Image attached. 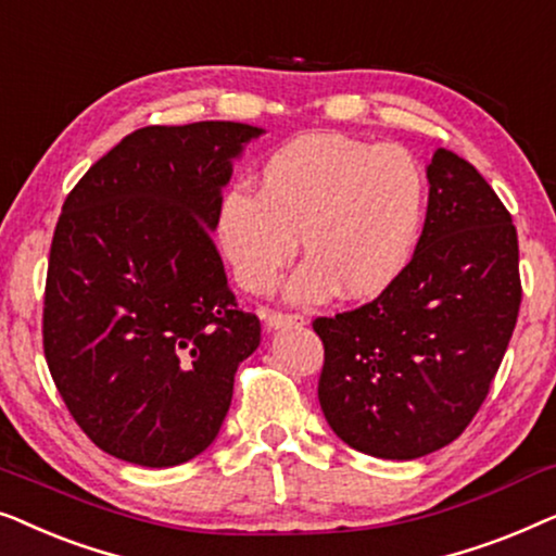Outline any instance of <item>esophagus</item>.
I'll return each instance as SVG.
<instances>
[{"label": "esophagus", "mask_w": 556, "mask_h": 556, "mask_svg": "<svg viewBox=\"0 0 556 556\" xmlns=\"http://www.w3.org/2000/svg\"><path fill=\"white\" fill-rule=\"evenodd\" d=\"M265 324H268V329H291V326H303L306 324V318L301 314H280V311H270V314H265Z\"/></svg>", "instance_id": "obj_1"}]
</instances>
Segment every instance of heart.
<instances>
[{"mask_svg":"<svg viewBox=\"0 0 556 556\" xmlns=\"http://www.w3.org/2000/svg\"><path fill=\"white\" fill-rule=\"evenodd\" d=\"M428 179L394 143L306 134L265 159L257 194L232 189L217 215L219 248L242 288L263 293L299 253L308 261L288 283L291 301L341 291L364 301L387 291L420 240Z\"/></svg>","mask_w":556,"mask_h":556,"instance_id":"b5f03b06","label":"heart"}]
</instances>
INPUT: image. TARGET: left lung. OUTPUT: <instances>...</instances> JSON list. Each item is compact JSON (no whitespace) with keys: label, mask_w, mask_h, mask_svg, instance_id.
I'll list each match as a JSON object with an SVG mask.
<instances>
[{"label":"left lung","mask_w":556,"mask_h":556,"mask_svg":"<svg viewBox=\"0 0 556 556\" xmlns=\"http://www.w3.org/2000/svg\"><path fill=\"white\" fill-rule=\"evenodd\" d=\"M413 261L371 303L316 318L318 402L354 451L415 460L453 443L504 359L521 303L511 215L473 164L438 149Z\"/></svg>","instance_id":"left-lung-1"}]
</instances>
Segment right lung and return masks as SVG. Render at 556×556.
<instances>
[{
	"label": "right lung",
	"instance_id": "right-lung-1",
	"mask_svg": "<svg viewBox=\"0 0 556 556\" xmlns=\"http://www.w3.org/2000/svg\"><path fill=\"white\" fill-rule=\"evenodd\" d=\"M261 134L235 121L139 128L67 194L45 359L75 422L113 458L179 466L223 428L261 321L235 303L212 230L232 159Z\"/></svg>",
	"mask_w": 556,
	"mask_h": 556
}]
</instances>
